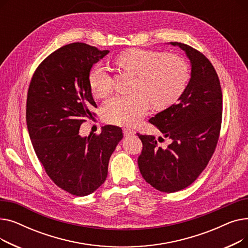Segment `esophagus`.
<instances>
[{"label": "esophagus", "instance_id": "esophagus-1", "mask_svg": "<svg viewBox=\"0 0 248 248\" xmlns=\"http://www.w3.org/2000/svg\"><path fill=\"white\" fill-rule=\"evenodd\" d=\"M135 134H136V132L134 131V129H131V128H124V137H131V136H134Z\"/></svg>", "mask_w": 248, "mask_h": 248}]
</instances>
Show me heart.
Masks as SVG:
<instances>
[{"label": "heart", "mask_w": 248, "mask_h": 248, "mask_svg": "<svg viewBox=\"0 0 248 248\" xmlns=\"http://www.w3.org/2000/svg\"><path fill=\"white\" fill-rule=\"evenodd\" d=\"M116 63L137 80L132 95H114L103 103V120L117 125H134L149 108L165 109L183 94L189 80V67L184 59L163 52L131 49L120 54ZM88 84L93 93L102 98L112 89V80L108 69L96 64L90 69Z\"/></svg>", "instance_id": "1"}]
</instances>
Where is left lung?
<instances>
[{
	"label": "left lung",
	"mask_w": 248,
	"mask_h": 248,
	"mask_svg": "<svg viewBox=\"0 0 248 248\" xmlns=\"http://www.w3.org/2000/svg\"><path fill=\"white\" fill-rule=\"evenodd\" d=\"M170 44L186 53L191 78L178 102L149 122L171 142L162 148L154 136L138 134L142 142L140 172L151 186L165 193L187 188L203 172L215 151L222 120V91L211 62L186 44Z\"/></svg>",
	"instance_id": "left-lung-1"
}]
</instances>
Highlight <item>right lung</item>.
<instances>
[{
    "mask_svg": "<svg viewBox=\"0 0 248 248\" xmlns=\"http://www.w3.org/2000/svg\"><path fill=\"white\" fill-rule=\"evenodd\" d=\"M108 52L84 43L65 45L39 65L28 90L26 122L34 151L50 179L75 196L104 183L110 155L124 137L121 127L109 124L97 136L79 135L96 108L89 71Z\"/></svg>",
    "mask_w": 248,
    "mask_h": 248,
    "instance_id": "obj_1",
    "label": "right lung"
}]
</instances>
